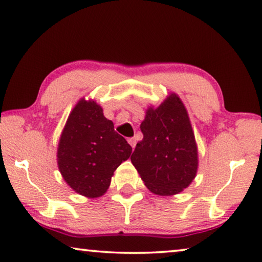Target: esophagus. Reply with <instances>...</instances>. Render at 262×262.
I'll return each instance as SVG.
<instances>
[{
	"instance_id": "1",
	"label": "esophagus",
	"mask_w": 262,
	"mask_h": 262,
	"mask_svg": "<svg viewBox=\"0 0 262 262\" xmlns=\"http://www.w3.org/2000/svg\"><path fill=\"white\" fill-rule=\"evenodd\" d=\"M127 141H128V144H130L131 146H132V148H135V147H136V144H137V140H136V138H128V139H127Z\"/></svg>"
}]
</instances>
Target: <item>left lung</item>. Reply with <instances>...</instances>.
Wrapping results in <instances>:
<instances>
[{
    "instance_id": "obj_1",
    "label": "left lung",
    "mask_w": 262,
    "mask_h": 262,
    "mask_svg": "<svg viewBox=\"0 0 262 262\" xmlns=\"http://www.w3.org/2000/svg\"><path fill=\"white\" fill-rule=\"evenodd\" d=\"M144 138L131 161L145 186L157 195H175L187 188L197 171V147L181 100L171 95L157 109L149 108L140 124Z\"/></svg>"
}]
</instances>
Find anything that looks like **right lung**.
<instances>
[{"mask_svg": "<svg viewBox=\"0 0 262 262\" xmlns=\"http://www.w3.org/2000/svg\"><path fill=\"white\" fill-rule=\"evenodd\" d=\"M131 153L132 147L114 130L101 106L81 100L59 141V170L72 189L95 199L106 191L114 171Z\"/></svg>", "mask_w": 262, "mask_h": 262, "instance_id": "1", "label": "right lung"}]
</instances>
